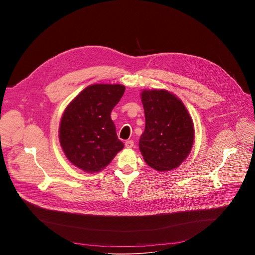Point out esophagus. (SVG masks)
<instances>
[{"mask_svg": "<svg viewBox=\"0 0 255 255\" xmlns=\"http://www.w3.org/2000/svg\"><path fill=\"white\" fill-rule=\"evenodd\" d=\"M133 145H134V142L132 140H128V141L125 142V147L126 148H132Z\"/></svg>", "mask_w": 255, "mask_h": 255, "instance_id": "1", "label": "esophagus"}]
</instances>
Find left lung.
Instances as JSON below:
<instances>
[{
  "label": "left lung",
  "instance_id": "1",
  "mask_svg": "<svg viewBox=\"0 0 255 255\" xmlns=\"http://www.w3.org/2000/svg\"><path fill=\"white\" fill-rule=\"evenodd\" d=\"M140 95L145 114L140 152L155 170H172L191 153L195 140L192 117L180 99L166 90H143Z\"/></svg>",
  "mask_w": 255,
  "mask_h": 255
}]
</instances>
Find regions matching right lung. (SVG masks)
<instances>
[{"label": "right lung", "mask_w": 255, "mask_h": 255, "mask_svg": "<svg viewBox=\"0 0 255 255\" xmlns=\"http://www.w3.org/2000/svg\"><path fill=\"white\" fill-rule=\"evenodd\" d=\"M124 92L119 84L91 85L65 108L58 136L66 158L75 166L99 172L123 149L111 112Z\"/></svg>", "instance_id": "add662e5"}]
</instances>
